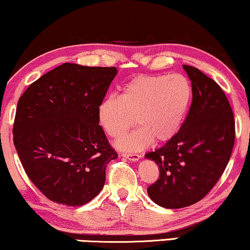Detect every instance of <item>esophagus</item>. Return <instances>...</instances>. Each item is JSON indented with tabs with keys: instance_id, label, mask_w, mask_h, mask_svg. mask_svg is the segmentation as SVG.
<instances>
[{
	"instance_id": "1",
	"label": "esophagus",
	"mask_w": 250,
	"mask_h": 250,
	"mask_svg": "<svg viewBox=\"0 0 250 250\" xmlns=\"http://www.w3.org/2000/svg\"><path fill=\"white\" fill-rule=\"evenodd\" d=\"M122 157L127 158V159L131 160V162H137V160L141 158L140 154L137 153H122Z\"/></svg>"
}]
</instances>
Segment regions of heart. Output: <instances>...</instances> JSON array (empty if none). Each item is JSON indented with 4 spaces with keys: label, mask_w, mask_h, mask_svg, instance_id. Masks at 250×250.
Returning <instances> with one entry per match:
<instances>
[{
    "label": "heart",
    "mask_w": 250,
    "mask_h": 250,
    "mask_svg": "<svg viewBox=\"0 0 250 250\" xmlns=\"http://www.w3.org/2000/svg\"><path fill=\"white\" fill-rule=\"evenodd\" d=\"M190 82L181 74L140 75L121 88L118 97H107L97 109L98 122L107 136L118 140L132 127L138 128L121 138L118 146L137 151L152 143H164L181 127L191 100Z\"/></svg>",
    "instance_id": "b5f03b06"
}]
</instances>
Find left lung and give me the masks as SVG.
Instances as JSON below:
<instances>
[{
	"mask_svg": "<svg viewBox=\"0 0 250 250\" xmlns=\"http://www.w3.org/2000/svg\"><path fill=\"white\" fill-rule=\"evenodd\" d=\"M183 69L192 88L188 114L174 137L145 154L160 172L147 194L166 209L201 201L225 170L235 141L234 115L222 87L197 68Z\"/></svg>",
	"mask_w": 250,
	"mask_h": 250,
	"instance_id": "obj_1",
	"label": "left lung"
}]
</instances>
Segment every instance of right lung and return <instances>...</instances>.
I'll use <instances>...</instances> for the list:
<instances>
[{
	"instance_id": "right-lung-1",
	"label": "right lung",
	"mask_w": 250,
	"mask_h": 250,
	"mask_svg": "<svg viewBox=\"0 0 250 250\" xmlns=\"http://www.w3.org/2000/svg\"><path fill=\"white\" fill-rule=\"evenodd\" d=\"M118 74L115 67L63 63L21 94L14 144L25 173L47 198L81 207L105 185L118 153L99 125L97 109Z\"/></svg>"
}]
</instances>
